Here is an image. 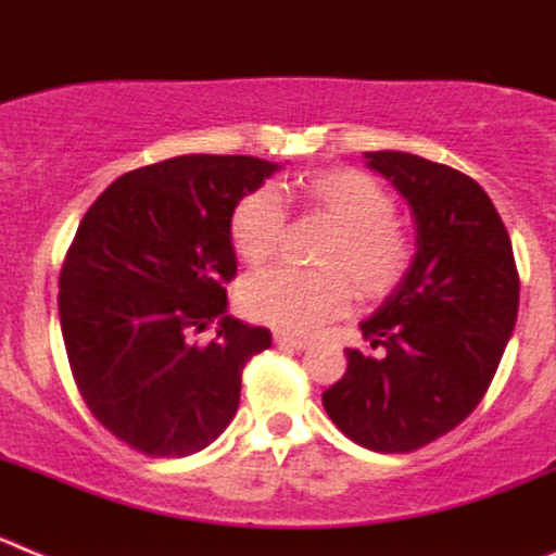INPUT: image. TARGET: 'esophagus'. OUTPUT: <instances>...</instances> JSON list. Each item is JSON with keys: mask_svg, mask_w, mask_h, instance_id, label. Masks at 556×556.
Here are the masks:
<instances>
[{"mask_svg": "<svg viewBox=\"0 0 556 556\" xmlns=\"http://www.w3.org/2000/svg\"><path fill=\"white\" fill-rule=\"evenodd\" d=\"M273 339H275V345L289 348V351H303V348L308 345V339L294 337V333H289V331H275Z\"/></svg>", "mask_w": 556, "mask_h": 556, "instance_id": "1", "label": "esophagus"}]
</instances>
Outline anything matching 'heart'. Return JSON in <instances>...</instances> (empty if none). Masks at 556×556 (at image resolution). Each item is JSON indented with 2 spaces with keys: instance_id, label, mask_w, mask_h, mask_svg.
<instances>
[{
  "instance_id": "b5f03b06",
  "label": "heart",
  "mask_w": 556,
  "mask_h": 556,
  "mask_svg": "<svg viewBox=\"0 0 556 556\" xmlns=\"http://www.w3.org/2000/svg\"><path fill=\"white\" fill-rule=\"evenodd\" d=\"M298 191L308 214L333 225L317 255L323 269L275 267L253 275L242 287V306L264 326L312 333L345 312L353 289L362 301L387 298L409 269L412 242L395 223L392 194L367 172H314ZM283 230L287 208L273 189L248 191L230 211V244L250 267L273 262Z\"/></svg>"
}]
</instances>
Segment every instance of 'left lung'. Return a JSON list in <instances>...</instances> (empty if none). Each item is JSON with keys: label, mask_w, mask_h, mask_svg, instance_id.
Here are the masks:
<instances>
[{"label": "left lung", "mask_w": 556, "mask_h": 556, "mask_svg": "<svg viewBox=\"0 0 556 556\" xmlns=\"http://www.w3.org/2000/svg\"><path fill=\"white\" fill-rule=\"evenodd\" d=\"M412 205L409 273L362 333L378 356L345 348L348 370L323 406L353 443L409 454L448 434L479 406L513 337L518 267L488 191L412 152H365Z\"/></svg>", "instance_id": "left-lung-1"}]
</instances>
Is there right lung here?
<instances>
[{
	"label": "right lung",
	"mask_w": 556,
	"mask_h": 556,
	"mask_svg": "<svg viewBox=\"0 0 556 556\" xmlns=\"http://www.w3.org/2000/svg\"><path fill=\"white\" fill-rule=\"evenodd\" d=\"M278 172L250 155H180L113 180L61 269L63 345L83 401L147 456H189L228 429L242 370L273 345L228 317L230 211ZM218 323L211 343L193 339Z\"/></svg>",
	"instance_id": "add662e5"
}]
</instances>
